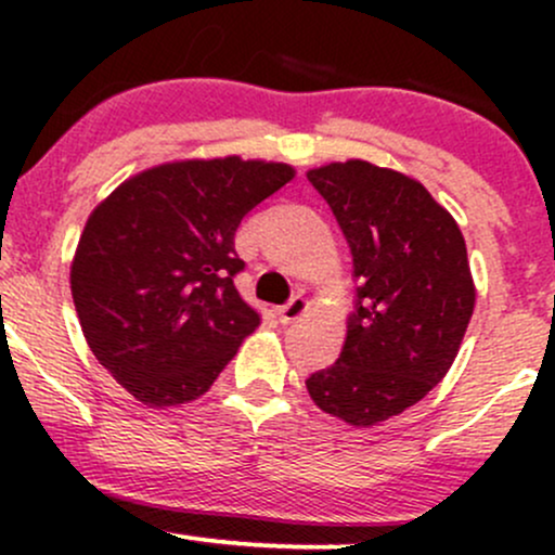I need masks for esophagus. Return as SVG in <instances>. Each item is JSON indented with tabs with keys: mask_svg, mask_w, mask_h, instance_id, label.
I'll return each instance as SVG.
<instances>
[{
	"mask_svg": "<svg viewBox=\"0 0 555 555\" xmlns=\"http://www.w3.org/2000/svg\"><path fill=\"white\" fill-rule=\"evenodd\" d=\"M305 313H308V299H305L302 295H295L289 299V302L282 305V308L276 310L279 321H282V323H295L297 318L305 315Z\"/></svg>",
	"mask_w": 555,
	"mask_h": 555,
	"instance_id": "esophagus-1",
	"label": "esophagus"
}]
</instances>
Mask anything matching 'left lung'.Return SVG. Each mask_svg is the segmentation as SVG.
I'll return each instance as SVG.
<instances>
[{"instance_id":"left-lung-1","label":"left lung","mask_w":555,"mask_h":555,"mask_svg":"<svg viewBox=\"0 0 555 555\" xmlns=\"http://www.w3.org/2000/svg\"><path fill=\"white\" fill-rule=\"evenodd\" d=\"M349 242L358 302L310 399L358 428L417 404L449 373L475 308L467 245L423 184L367 162L310 169Z\"/></svg>"}]
</instances>
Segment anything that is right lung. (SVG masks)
I'll return each instance as SVG.
<instances>
[{"instance_id": "obj_1", "label": "right lung", "mask_w": 555, "mask_h": 555, "mask_svg": "<svg viewBox=\"0 0 555 555\" xmlns=\"http://www.w3.org/2000/svg\"><path fill=\"white\" fill-rule=\"evenodd\" d=\"M292 177L237 156L164 164L91 214L69 271L75 310L95 360L138 401L197 399L256 331L234 286V232Z\"/></svg>"}]
</instances>
